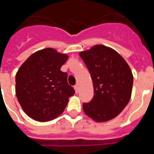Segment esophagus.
<instances>
[{
    "instance_id": "34e87169",
    "label": "esophagus",
    "mask_w": 154,
    "mask_h": 154,
    "mask_svg": "<svg viewBox=\"0 0 154 154\" xmlns=\"http://www.w3.org/2000/svg\"><path fill=\"white\" fill-rule=\"evenodd\" d=\"M74 89H75V92H76V94H78V92H79V85H76L74 86Z\"/></svg>"
}]
</instances>
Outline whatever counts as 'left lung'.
<instances>
[{
  "instance_id": "8db88e82",
  "label": "left lung",
  "mask_w": 154,
  "mask_h": 154,
  "mask_svg": "<svg viewBox=\"0 0 154 154\" xmlns=\"http://www.w3.org/2000/svg\"><path fill=\"white\" fill-rule=\"evenodd\" d=\"M79 55L94 85V97L83 103L85 113L97 122L113 119L131 97L134 76L129 65L117 51L103 45H96Z\"/></svg>"
}]
</instances>
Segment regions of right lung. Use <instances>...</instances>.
Instances as JSON below:
<instances>
[{"mask_svg":"<svg viewBox=\"0 0 154 154\" xmlns=\"http://www.w3.org/2000/svg\"><path fill=\"white\" fill-rule=\"evenodd\" d=\"M68 55L52 48L32 53L16 74V95L24 112L35 121L53 120L64 112L75 91L60 68Z\"/></svg>","mask_w":154,"mask_h":154,"instance_id":"add662e5","label":"right lung"}]
</instances>
